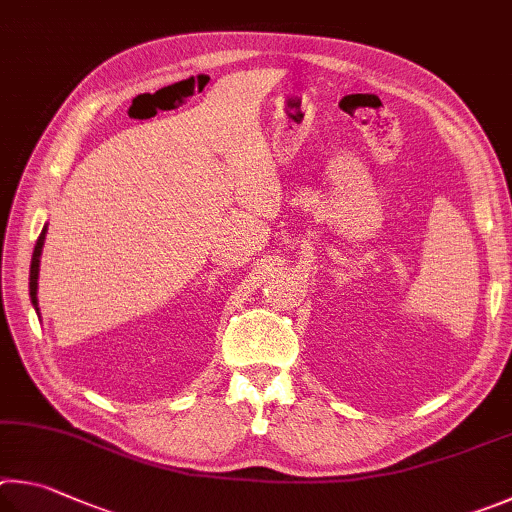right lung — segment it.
<instances>
[{"label":"right lung","instance_id":"1","mask_svg":"<svg viewBox=\"0 0 512 512\" xmlns=\"http://www.w3.org/2000/svg\"><path fill=\"white\" fill-rule=\"evenodd\" d=\"M44 236H47V224H44V229L40 233L38 242H35V249H33V258H31V274H29V294H31V303L35 312H38V276H40V256H42V247H44Z\"/></svg>","mask_w":512,"mask_h":512}]
</instances>
